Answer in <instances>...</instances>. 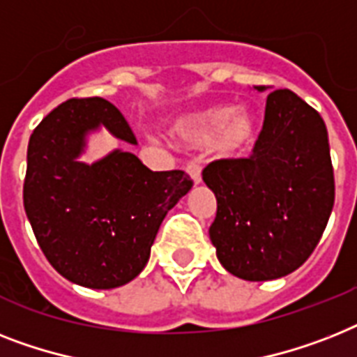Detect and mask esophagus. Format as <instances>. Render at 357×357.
Wrapping results in <instances>:
<instances>
[{
  "label": "esophagus",
  "instance_id": "esophagus-1",
  "mask_svg": "<svg viewBox=\"0 0 357 357\" xmlns=\"http://www.w3.org/2000/svg\"><path fill=\"white\" fill-rule=\"evenodd\" d=\"M185 170L188 172V176H190V179L194 181V185L202 183V169H199L198 163H188Z\"/></svg>",
  "mask_w": 357,
  "mask_h": 357
}]
</instances>
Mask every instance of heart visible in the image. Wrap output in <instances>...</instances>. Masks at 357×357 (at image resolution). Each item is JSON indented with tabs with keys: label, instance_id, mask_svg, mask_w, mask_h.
Returning <instances> with one entry per match:
<instances>
[{
	"label": "heart",
	"instance_id": "obj_1",
	"mask_svg": "<svg viewBox=\"0 0 357 357\" xmlns=\"http://www.w3.org/2000/svg\"><path fill=\"white\" fill-rule=\"evenodd\" d=\"M257 119L248 109L231 106H214L204 112L179 117L170 126L174 137L187 144H207L224 155H234L245 150L257 137Z\"/></svg>",
	"mask_w": 357,
	"mask_h": 357
}]
</instances>
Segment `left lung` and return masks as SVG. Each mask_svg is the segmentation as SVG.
<instances>
[{
    "label": "left lung",
    "instance_id": "1",
    "mask_svg": "<svg viewBox=\"0 0 357 357\" xmlns=\"http://www.w3.org/2000/svg\"><path fill=\"white\" fill-rule=\"evenodd\" d=\"M202 176L218 202L208 234L229 273L280 279L314 253L334 207V169L324 121L294 91L268 95L249 158L213 161Z\"/></svg>",
    "mask_w": 357,
    "mask_h": 357
}]
</instances>
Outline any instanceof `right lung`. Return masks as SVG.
Masks as SVG:
<instances>
[{"label": "right lung", "mask_w": 357, "mask_h": 357, "mask_svg": "<svg viewBox=\"0 0 357 357\" xmlns=\"http://www.w3.org/2000/svg\"><path fill=\"white\" fill-rule=\"evenodd\" d=\"M98 126L137 144L123 113L100 97L69 98L43 117L29 139L23 207L58 273L109 289L143 271L159 225L192 179L183 170L152 172L123 150L80 163L86 133Z\"/></svg>", "instance_id": "1"}]
</instances>
